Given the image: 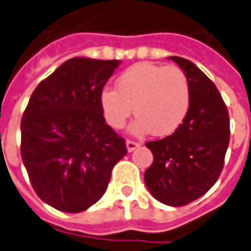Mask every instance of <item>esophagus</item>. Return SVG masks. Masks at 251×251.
Returning <instances> with one entry per match:
<instances>
[{
	"label": "esophagus",
	"mask_w": 251,
	"mask_h": 251,
	"mask_svg": "<svg viewBox=\"0 0 251 251\" xmlns=\"http://www.w3.org/2000/svg\"><path fill=\"white\" fill-rule=\"evenodd\" d=\"M138 146H140V144H138V142H135V141H131V140L126 141V148H127V151H133V150L137 149Z\"/></svg>",
	"instance_id": "esophagus-1"
}]
</instances>
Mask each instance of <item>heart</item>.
<instances>
[{
	"label": "heart",
	"mask_w": 251,
	"mask_h": 251,
	"mask_svg": "<svg viewBox=\"0 0 251 251\" xmlns=\"http://www.w3.org/2000/svg\"><path fill=\"white\" fill-rule=\"evenodd\" d=\"M190 85L186 74L178 66L133 65L117 79V90L102 89V113L113 129H122L133 113L137 120L131 131L168 135L177 130L190 109Z\"/></svg>",
	"instance_id": "obj_1"
}]
</instances>
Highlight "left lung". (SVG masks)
I'll return each mask as SVG.
<instances>
[{
	"mask_svg": "<svg viewBox=\"0 0 251 251\" xmlns=\"http://www.w3.org/2000/svg\"><path fill=\"white\" fill-rule=\"evenodd\" d=\"M170 59L189 79L190 109L173 134L146 142L153 163L145 172V183L157 201L177 207L196 201L217 182L229 146L230 120L211 79L189 59Z\"/></svg>",
	"mask_w": 251,
	"mask_h": 251,
	"instance_id": "left-lung-1",
	"label": "left lung"
}]
</instances>
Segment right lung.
Returning a JSON list of instances; mask_svg holds the SVG:
<instances>
[{
  "label": "right lung",
  "instance_id": "obj_1",
  "mask_svg": "<svg viewBox=\"0 0 251 251\" xmlns=\"http://www.w3.org/2000/svg\"><path fill=\"white\" fill-rule=\"evenodd\" d=\"M118 65V59H68L38 83L24 111L22 161L37 196L57 210L79 213L94 205L127 153L100 103Z\"/></svg>",
  "mask_w": 251,
  "mask_h": 251
}]
</instances>
